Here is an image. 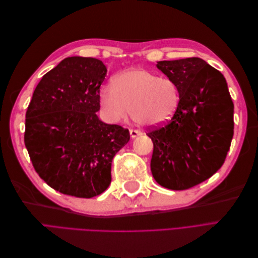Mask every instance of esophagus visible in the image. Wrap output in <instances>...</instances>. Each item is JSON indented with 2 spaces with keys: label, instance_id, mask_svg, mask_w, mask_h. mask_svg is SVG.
Segmentation results:
<instances>
[{
  "label": "esophagus",
  "instance_id": "34e87169",
  "mask_svg": "<svg viewBox=\"0 0 258 258\" xmlns=\"http://www.w3.org/2000/svg\"><path fill=\"white\" fill-rule=\"evenodd\" d=\"M141 135H142L141 131L135 130V129H130V136H131L132 139H135V138H137V137H139V136H141Z\"/></svg>",
  "mask_w": 258,
  "mask_h": 258
}]
</instances>
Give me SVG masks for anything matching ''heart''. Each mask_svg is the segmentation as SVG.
I'll use <instances>...</instances> for the list:
<instances>
[{
  "label": "heart",
  "mask_w": 258,
  "mask_h": 258,
  "mask_svg": "<svg viewBox=\"0 0 258 258\" xmlns=\"http://www.w3.org/2000/svg\"><path fill=\"white\" fill-rule=\"evenodd\" d=\"M181 102L177 84L148 70L134 68L114 77L100 90V103L112 122L131 116L143 126H160L175 115Z\"/></svg>",
  "instance_id": "heart-1"
}]
</instances>
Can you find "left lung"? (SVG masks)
<instances>
[{
  "label": "left lung",
  "instance_id": "left-lung-1",
  "mask_svg": "<svg viewBox=\"0 0 258 258\" xmlns=\"http://www.w3.org/2000/svg\"><path fill=\"white\" fill-rule=\"evenodd\" d=\"M181 91L175 115L147 132L151 170L159 185L184 190L212 176L225 161L233 136V103L224 75L200 58L158 61Z\"/></svg>",
  "mask_w": 258,
  "mask_h": 258
}]
</instances>
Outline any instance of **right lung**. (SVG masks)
Wrapping results in <instances>:
<instances>
[{
    "label": "right lung",
    "instance_id": "right-lung-1",
    "mask_svg": "<svg viewBox=\"0 0 258 258\" xmlns=\"http://www.w3.org/2000/svg\"><path fill=\"white\" fill-rule=\"evenodd\" d=\"M106 72L96 58L63 59L42 77L26 113L25 144L35 171L69 196L102 194L114 156L130 140L128 129L97 115Z\"/></svg>",
    "mask_w": 258,
    "mask_h": 258
}]
</instances>
